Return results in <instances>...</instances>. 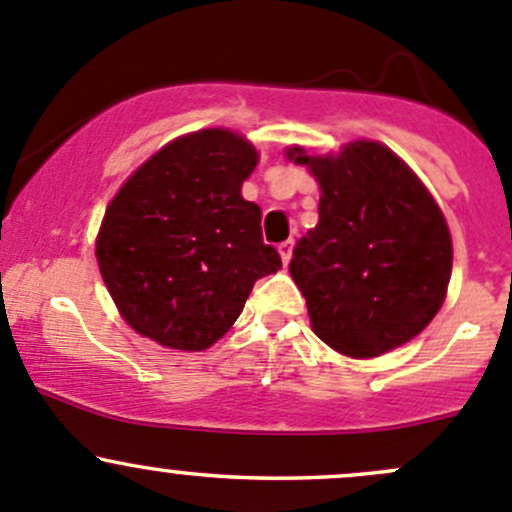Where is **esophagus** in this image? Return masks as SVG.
I'll list each match as a JSON object with an SVG mask.
<instances>
[{"label":"esophagus","mask_w":512,"mask_h":512,"mask_svg":"<svg viewBox=\"0 0 512 512\" xmlns=\"http://www.w3.org/2000/svg\"><path fill=\"white\" fill-rule=\"evenodd\" d=\"M277 250H280V257H282V262H287L292 260V250H294V240H287V242H282L280 247H277Z\"/></svg>","instance_id":"obj_1"}]
</instances>
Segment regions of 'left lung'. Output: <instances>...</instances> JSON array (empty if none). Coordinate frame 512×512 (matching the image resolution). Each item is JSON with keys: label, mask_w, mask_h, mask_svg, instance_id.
<instances>
[{"label": "left lung", "mask_w": 512, "mask_h": 512, "mask_svg": "<svg viewBox=\"0 0 512 512\" xmlns=\"http://www.w3.org/2000/svg\"><path fill=\"white\" fill-rule=\"evenodd\" d=\"M289 160L317 178L319 223L294 247L289 275L312 329L339 354L379 356L428 327L446 299L453 247L446 218L414 170L376 141Z\"/></svg>", "instance_id": "left-lung-1"}]
</instances>
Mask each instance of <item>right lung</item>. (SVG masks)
I'll return each instance as SVG.
<instances>
[{
  "mask_svg": "<svg viewBox=\"0 0 512 512\" xmlns=\"http://www.w3.org/2000/svg\"><path fill=\"white\" fill-rule=\"evenodd\" d=\"M255 165L252 143L205 128L160 148L111 200L98 270L138 334L203 352L235 324L255 282L280 270L260 208L240 193Z\"/></svg>",
  "mask_w": 512,
  "mask_h": 512,
  "instance_id": "right-lung-1",
  "label": "right lung"
}]
</instances>
